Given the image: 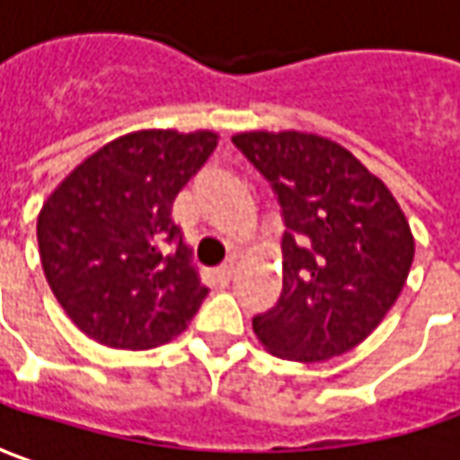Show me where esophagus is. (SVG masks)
I'll list each match as a JSON object with an SVG mask.
<instances>
[{"label":"esophagus","mask_w":460,"mask_h":460,"mask_svg":"<svg viewBox=\"0 0 460 460\" xmlns=\"http://www.w3.org/2000/svg\"><path fill=\"white\" fill-rule=\"evenodd\" d=\"M234 272H236V264H234V261H226V264H221V267L216 270V279L226 285V282H231V278H234Z\"/></svg>","instance_id":"esophagus-1"}]
</instances>
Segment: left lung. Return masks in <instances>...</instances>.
<instances>
[{"instance_id":"left-lung-1","label":"left lung","mask_w":460,"mask_h":460,"mask_svg":"<svg viewBox=\"0 0 460 460\" xmlns=\"http://www.w3.org/2000/svg\"><path fill=\"white\" fill-rule=\"evenodd\" d=\"M231 142L282 206V295L254 315L261 346L290 361L351 351L385 321L415 257L400 203L339 142L310 132H242Z\"/></svg>"}]
</instances>
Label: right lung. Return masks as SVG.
<instances>
[{"mask_svg": "<svg viewBox=\"0 0 460 460\" xmlns=\"http://www.w3.org/2000/svg\"><path fill=\"white\" fill-rule=\"evenodd\" d=\"M218 135L142 129L103 145L42 203L40 261L66 315L111 349L178 336L208 288L172 221V200Z\"/></svg>", "mask_w": 460, "mask_h": 460, "instance_id": "add662e5", "label": "right lung"}]
</instances>
